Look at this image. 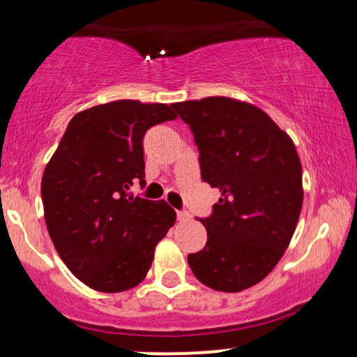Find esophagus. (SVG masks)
Wrapping results in <instances>:
<instances>
[{"mask_svg": "<svg viewBox=\"0 0 357 357\" xmlns=\"http://www.w3.org/2000/svg\"><path fill=\"white\" fill-rule=\"evenodd\" d=\"M178 220L179 221H188V220H191V215L188 211H178Z\"/></svg>", "mask_w": 357, "mask_h": 357, "instance_id": "esophagus-1", "label": "esophagus"}]
</instances>
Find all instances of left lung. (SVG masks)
<instances>
[{
  "label": "left lung",
  "instance_id": "obj_1",
  "mask_svg": "<svg viewBox=\"0 0 357 357\" xmlns=\"http://www.w3.org/2000/svg\"><path fill=\"white\" fill-rule=\"evenodd\" d=\"M199 149L202 178L221 198L206 247L188 255L202 284L241 292L275 268L301 216L304 188L296 144L257 105L231 97L176 102Z\"/></svg>",
  "mask_w": 357,
  "mask_h": 357
}]
</instances>
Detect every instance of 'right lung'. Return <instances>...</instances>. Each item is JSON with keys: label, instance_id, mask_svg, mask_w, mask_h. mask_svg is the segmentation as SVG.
I'll return each instance as SVG.
<instances>
[{"label": "right lung", "instance_id": "1", "mask_svg": "<svg viewBox=\"0 0 357 357\" xmlns=\"http://www.w3.org/2000/svg\"><path fill=\"white\" fill-rule=\"evenodd\" d=\"M178 116L158 102L114 100L80 110L42 176L43 215L68 270L93 290L124 292L144 280L176 211L165 199L127 198L144 183L142 137Z\"/></svg>", "mask_w": 357, "mask_h": 357}]
</instances>
